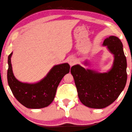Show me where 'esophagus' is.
<instances>
[{"label":"esophagus","mask_w":132,"mask_h":132,"mask_svg":"<svg viewBox=\"0 0 132 132\" xmlns=\"http://www.w3.org/2000/svg\"><path fill=\"white\" fill-rule=\"evenodd\" d=\"M68 63H69V64H70V66H73L74 65V64L76 63V59L74 58H73V57H70L68 60Z\"/></svg>","instance_id":"esophagus-1"}]
</instances>
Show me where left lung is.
<instances>
[{"label": "left lung", "mask_w": 132, "mask_h": 132, "mask_svg": "<svg viewBox=\"0 0 132 132\" xmlns=\"http://www.w3.org/2000/svg\"><path fill=\"white\" fill-rule=\"evenodd\" d=\"M114 55L111 68L104 73L85 69L80 64L71 68L81 102L92 109H103L112 104L126 85L127 62L122 43L118 37L111 36L103 43ZM88 65L87 61L84 62Z\"/></svg>", "instance_id": "8db88e82"}]
</instances>
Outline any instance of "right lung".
<instances>
[{
    "instance_id": "obj_1",
    "label": "right lung",
    "mask_w": 132,
    "mask_h": 132,
    "mask_svg": "<svg viewBox=\"0 0 132 132\" xmlns=\"http://www.w3.org/2000/svg\"><path fill=\"white\" fill-rule=\"evenodd\" d=\"M13 52L8 56V84L16 100L28 109H42L48 106L55 96L57 88L64 75L70 71L68 63L52 67L42 80L36 83L22 82L14 76L11 58Z\"/></svg>"
}]
</instances>
